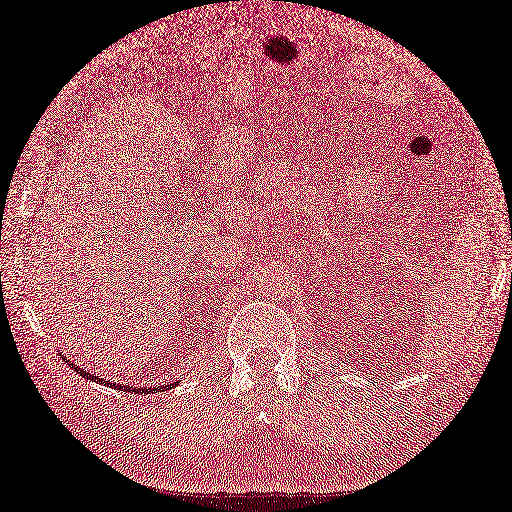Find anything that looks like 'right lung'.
Returning a JSON list of instances; mask_svg holds the SVG:
<instances>
[{"label": "right lung", "mask_w": 512, "mask_h": 512, "mask_svg": "<svg viewBox=\"0 0 512 512\" xmlns=\"http://www.w3.org/2000/svg\"><path fill=\"white\" fill-rule=\"evenodd\" d=\"M67 363H71V361H67ZM71 367L75 369V371H80V375L82 377H86V380H94V382H101V384H107V386H111V388H116V390H128V392H160V390H168V388H173L175 384H164V386H158V388H132V386H124V384H111V382H105L101 375H92V373H88V371H84L82 367H78L75 363H71Z\"/></svg>", "instance_id": "obj_1"}]
</instances>
